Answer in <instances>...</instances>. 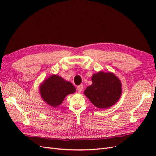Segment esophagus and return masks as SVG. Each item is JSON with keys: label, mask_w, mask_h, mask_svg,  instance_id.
<instances>
[{"label": "esophagus", "mask_w": 156, "mask_h": 156, "mask_svg": "<svg viewBox=\"0 0 156 156\" xmlns=\"http://www.w3.org/2000/svg\"><path fill=\"white\" fill-rule=\"evenodd\" d=\"M83 88V84H80V85L77 86V91H78L79 92H81L82 91Z\"/></svg>", "instance_id": "obj_1"}]
</instances>
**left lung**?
<instances>
[{
	"label": "left lung",
	"mask_w": 156,
	"mask_h": 156,
	"mask_svg": "<svg viewBox=\"0 0 156 156\" xmlns=\"http://www.w3.org/2000/svg\"><path fill=\"white\" fill-rule=\"evenodd\" d=\"M92 84L88 86L84 94L90 101L101 109L111 107L117 102L122 94L120 80L112 73L103 72L94 74Z\"/></svg>",
	"instance_id": "8db88e82"
}]
</instances>
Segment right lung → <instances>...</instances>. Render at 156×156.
<instances>
[{
	"label": "right lung",
	"instance_id": "right-lung-1",
	"mask_svg": "<svg viewBox=\"0 0 156 156\" xmlns=\"http://www.w3.org/2000/svg\"><path fill=\"white\" fill-rule=\"evenodd\" d=\"M41 96L49 105L56 107L62 103L65 97L75 92L73 84L58 75H52L45 80L40 88Z\"/></svg>",
	"mask_w": 156,
	"mask_h": 156
}]
</instances>
